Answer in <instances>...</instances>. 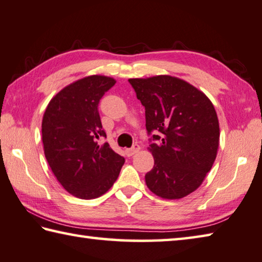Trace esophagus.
Returning a JSON list of instances; mask_svg holds the SVG:
<instances>
[{
  "instance_id": "obj_1",
  "label": "esophagus",
  "mask_w": 262,
  "mask_h": 262,
  "mask_svg": "<svg viewBox=\"0 0 262 262\" xmlns=\"http://www.w3.org/2000/svg\"><path fill=\"white\" fill-rule=\"evenodd\" d=\"M140 149H141V146L139 144H134L132 147H129V149H126V155L128 157L134 156L135 154H137V152L140 151Z\"/></svg>"
}]
</instances>
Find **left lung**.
I'll use <instances>...</instances> for the list:
<instances>
[{"label":"left lung","mask_w":262,"mask_h":262,"mask_svg":"<svg viewBox=\"0 0 262 262\" xmlns=\"http://www.w3.org/2000/svg\"><path fill=\"white\" fill-rule=\"evenodd\" d=\"M128 81L145 108L151 136L155 165L145 174L147 188L165 199L188 196L215 160L220 137L215 108L205 94L169 75Z\"/></svg>","instance_id":"obj_1"}]
</instances>
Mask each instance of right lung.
Wrapping results in <instances>:
<instances>
[{"label": "right lung", "mask_w": 262, "mask_h": 262, "mask_svg": "<svg viewBox=\"0 0 262 262\" xmlns=\"http://www.w3.org/2000/svg\"><path fill=\"white\" fill-rule=\"evenodd\" d=\"M115 79L92 75L65 87L51 99L42 120L47 161L66 191L81 199L102 196L119 177L125 158L111 149L98 104Z\"/></svg>", "instance_id": "obj_1"}]
</instances>
